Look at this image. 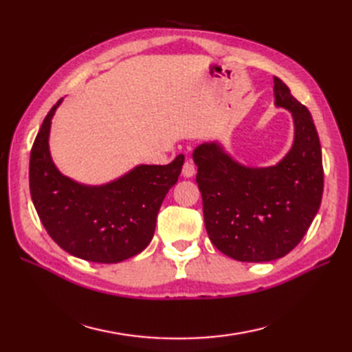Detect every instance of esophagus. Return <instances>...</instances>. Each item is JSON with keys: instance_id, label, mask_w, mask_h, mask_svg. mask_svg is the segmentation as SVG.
Listing matches in <instances>:
<instances>
[{"instance_id": "esophagus-1", "label": "esophagus", "mask_w": 352, "mask_h": 352, "mask_svg": "<svg viewBox=\"0 0 352 352\" xmlns=\"http://www.w3.org/2000/svg\"><path fill=\"white\" fill-rule=\"evenodd\" d=\"M182 174H183L184 178H192L193 175H195V166H193V163L190 160H186L184 162Z\"/></svg>"}]
</instances>
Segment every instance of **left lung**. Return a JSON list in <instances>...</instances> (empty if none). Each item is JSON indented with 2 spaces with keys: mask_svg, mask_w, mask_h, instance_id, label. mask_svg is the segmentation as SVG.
I'll return each instance as SVG.
<instances>
[{
  "mask_svg": "<svg viewBox=\"0 0 352 352\" xmlns=\"http://www.w3.org/2000/svg\"><path fill=\"white\" fill-rule=\"evenodd\" d=\"M274 104L292 115L294 142L272 166L239 162L219 140L192 153L208 237L226 256L248 263L272 261L294 250L322 199V153L310 111L278 77Z\"/></svg>",
  "mask_w": 352,
  "mask_h": 352,
  "instance_id": "8db88e82",
  "label": "left lung"
}]
</instances>
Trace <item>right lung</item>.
Wrapping results in <instances>:
<instances>
[{"instance_id":"add662e5","label":"right lung","mask_w":352,"mask_h":352,"mask_svg":"<svg viewBox=\"0 0 352 352\" xmlns=\"http://www.w3.org/2000/svg\"><path fill=\"white\" fill-rule=\"evenodd\" d=\"M58 100L43 119L30 154V193L52 241L71 256L95 263H119L151 242L157 213L180 175L184 155L169 164H138L104 184L72 180L50 151L51 121Z\"/></svg>"}]
</instances>
